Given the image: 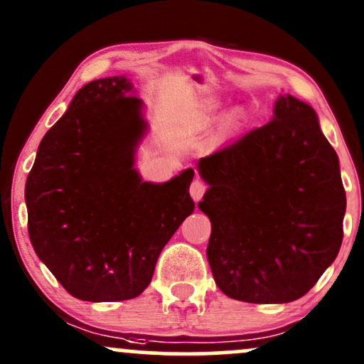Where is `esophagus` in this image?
<instances>
[{
	"label": "esophagus",
	"instance_id": "esophagus-1",
	"mask_svg": "<svg viewBox=\"0 0 364 364\" xmlns=\"http://www.w3.org/2000/svg\"><path fill=\"white\" fill-rule=\"evenodd\" d=\"M205 190H207L205 183H203L202 179H195V181L191 183V186H190L191 198H193L195 202H198V200H202V196H203V193H205Z\"/></svg>",
	"mask_w": 364,
	"mask_h": 364
}]
</instances>
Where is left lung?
<instances>
[{"label": "left lung", "instance_id": "left-lung-1", "mask_svg": "<svg viewBox=\"0 0 364 364\" xmlns=\"http://www.w3.org/2000/svg\"><path fill=\"white\" fill-rule=\"evenodd\" d=\"M208 185L207 258L237 301L289 303L315 286L342 243L339 157L310 104L279 95L272 119L196 164Z\"/></svg>", "mask_w": 364, "mask_h": 364}]
</instances>
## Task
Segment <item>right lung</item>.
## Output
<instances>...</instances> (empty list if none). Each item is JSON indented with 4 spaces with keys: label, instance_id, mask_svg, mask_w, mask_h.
<instances>
[{
    "label": "right lung",
    "instance_id": "1",
    "mask_svg": "<svg viewBox=\"0 0 364 364\" xmlns=\"http://www.w3.org/2000/svg\"><path fill=\"white\" fill-rule=\"evenodd\" d=\"M124 75L89 82L44 135L25 183L39 260L82 301H124L152 281L162 248L193 212V169L144 181L135 156L149 129Z\"/></svg>",
    "mask_w": 364,
    "mask_h": 364
}]
</instances>
